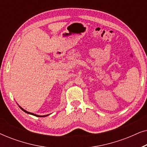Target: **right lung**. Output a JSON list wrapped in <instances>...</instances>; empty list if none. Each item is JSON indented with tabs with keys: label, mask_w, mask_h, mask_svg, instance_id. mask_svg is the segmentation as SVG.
Listing matches in <instances>:
<instances>
[{
	"label": "right lung",
	"mask_w": 147,
	"mask_h": 147,
	"mask_svg": "<svg viewBox=\"0 0 147 147\" xmlns=\"http://www.w3.org/2000/svg\"><path fill=\"white\" fill-rule=\"evenodd\" d=\"M19 106V108H21V109L23 110V111H24L25 112H26V113H27V114H31V115H33V116H37V117H45V116H48L49 115V114H47V115H44V116H39V115H37V114H33V113H31V112H27V110H24L23 108H22L21 106Z\"/></svg>",
	"instance_id": "right-lung-1"
}]
</instances>
